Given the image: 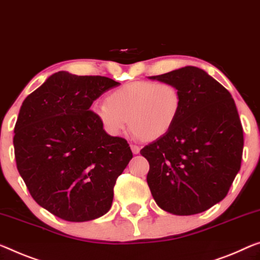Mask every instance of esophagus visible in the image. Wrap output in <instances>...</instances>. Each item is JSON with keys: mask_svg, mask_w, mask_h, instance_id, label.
Segmentation results:
<instances>
[{"mask_svg": "<svg viewBox=\"0 0 260 260\" xmlns=\"http://www.w3.org/2000/svg\"><path fill=\"white\" fill-rule=\"evenodd\" d=\"M130 147H131V151H133L134 154H138L139 151H141V149H139V146L138 145H135V144H131Z\"/></svg>", "mask_w": 260, "mask_h": 260, "instance_id": "1", "label": "esophagus"}]
</instances>
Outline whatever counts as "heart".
Instances as JSON below:
<instances>
[{
    "instance_id": "1",
    "label": "heart",
    "mask_w": 260,
    "mask_h": 260,
    "mask_svg": "<svg viewBox=\"0 0 260 260\" xmlns=\"http://www.w3.org/2000/svg\"><path fill=\"white\" fill-rule=\"evenodd\" d=\"M181 109V93L171 82L134 81L95 103L93 113L109 136L118 137L129 124L136 138L155 139L169 133Z\"/></svg>"
}]
</instances>
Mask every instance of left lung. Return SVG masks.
Wrapping results in <instances>:
<instances>
[{
    "instance_id": "left-lung-1",
    "label": "left lung",
    "mask_w": 260,
    "mask_h": 260,
    "mask_svg": "<svg viewBox=\"0 0 260 260\" xmlns=\"http://www.w3.org/2000/svg\"><path fill=\"white\" fill-rule=\"evenodd\" d=\"M149 78L173 83L181 93L173 126L141 150L150 164L151 194L167 213H202L226 197L241 169L244 138L236 105L221 83L198 67Z\"/></svg>"
}]
</instances>
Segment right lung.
Returning a JSON list of instances; mask_svg holds the SVG:
<instances>
[{"label": "right lung", "mask_w": 260, "mask_h": 260, "mask_svg": "<svg viewBox=\"0 0 260 260\" xmlns=\"http://www.w3.org/2000/svg\"><path fill=\"white\" fill-rule=\"evenodd\" d=\"M121 83L60 71L24 100L15 125L17 170L39 206L70 222L109 211L114 186L133 158L124 138L108 135L89 110Z\"/></svg>", "instance_id": "right-lung-1"}]
</instances>
